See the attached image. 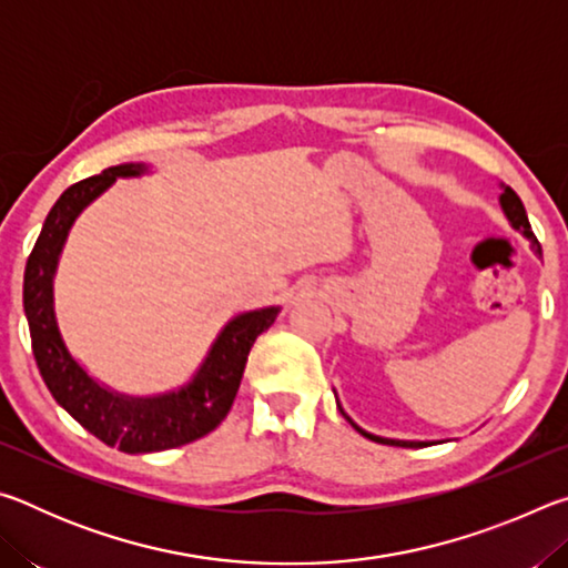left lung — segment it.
Returning <instances> with one entry per match:
<instances>
[{"label":"left lung","mask_w":568,"mask_h":568,"mask_svg":"<svg viewBox=\"0 0 568 568\" xmlns=\"http://www.w3.org/2000/svg\"><path fill=\"white\" fill-rule=\"evenodd\" d=\"M501 207H504L506 217L511 220V225H514L516 230H524V235H526V237L531 240V243H534L536 253H541V247H538V240H536V237H534V233H531V225H528V217H526V210H524L521 197H518L511 187H504V195H501ZM345 418H348V416H345ZM348 420H351V418H348ZM351 423H353V420H351ZM353 428L358 430V434H363L365 438L376 440V444H386V446H423V444H408V440H390V438L371 436V434H365L363 428L355 426V423H353Z\"/></svg>","instance_id":"1"}]
</instances>
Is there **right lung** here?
Returning <instances> with one entry per match:
<instances>
[{
    "instance_id": "obj_1",
    "label": "right lung",
    "mask_w": 568,
    "mask_h": 568,
    "mask_svg": "<svg viewBox=\"0 0 568 568\" xmlns=\"http://www.w3.org/2000/svg\"><path fill=\"white\" fill-rule=\"evenodd\" d=\"M145 165L108 168L102 175L67 187L47 215L24 267V315L32 353L44 386L70 416L102 444L124 454H152L192 444L215 430L233 408L247 353L255 338L275 323L277 307L243 313L230 321L210 348L197 376L178 393L158 398H128L102 388L77 363L57 328L52 277L74 217L118 178H134Z\"/></svg>"
}]
</instances>
